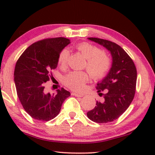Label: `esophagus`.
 <instances>
[{
	"label": "esophagus",
	"mask_w": 155,
	"mask_h": 155,
	"mask_svg": "<svg viewBox=\"0 0 155 155\" xmlns=\"http://www.w3.org/2000/svg\"><path fill=\"white\" fill-rule=\"evenodd\" d=\"M71 94L73 95V96H75V97H82L84 96V94H78V93H76V92H72Z\"/></svg>",
	"instance_id": "esophagus-1"
}]
</instances>
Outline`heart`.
<instances>
[{
    "label": "heart",
    "instance_id": "b5f03b06",
    "mask_svg": "<svg viewBox=\"0 0 155 155\" xmlns=\"http://www.w3.org/2000/svg\"><path fill=\"white\" fill-rule=\"evenodd\" d=\"M76 49L81 53L87 61V70L94 79L104 77L111 68V59L97 46L87 42H82L76 46ZM70 51L67 48H63L59 53L58 63L61 67H65L68 61ZM90 80V75L83 71H71L63 78L67 87L75 91H82L84 84Z\"/></svg>",
    "mask_w": 155,
    "mask_h": 155
}]
</instances>
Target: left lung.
I'll return each mask as SVG.
<instances>
[{
	"mask_svg": "<svg viewBox=\"0 0 155 155\" xmlns=\"http://www.w3.org/2000/svg\"><path fill=\"white\" fill-rule=\"evenodd\" d=\"M109 51L112 65L107 75L97 83L98 92L106 91L102 101H97L96 107L87 114L92 121L98 124L112 122L126 111L134 98L137 70L128 54L114 42L99 38H88Z\"/></svg>",
	"mask_w": 155,
	"mask_h": 155,
	"instance_id": "obj_1",
	"label": "left lung"
}]
</instances>
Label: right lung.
Masks as SVG:
<instances>
[{
	"label": "right lung",
	"mask_w": 155,
	"mask_h": 155,
	"mask_svg": "<svg viewBox=\"0 0 155 155\" xmlns=\"http://www.w3.org/2000/svg\"><path fill=\"white\" fill-rule=\"evenodd\" d=\"M70 44L64 37L40 40L29 46L17 61L14 81L17 94L25 111L34 119L48 121L54 118L71 93L64 88L56 94L45 90L51 71L58 65L59 53Z\"/></svg>",
	"instance_id": "add662e5"
}]
</instances>
